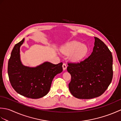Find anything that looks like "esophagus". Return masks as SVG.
Instances as JSON below:
<instances>
[{"label":"esophagus","instance_id":"34e87169","mask_svg":"<svg viewBox=\"0 0 121 121\" xmlns=\"http://www.w3.org/2000/svg\"><path fill=\"white\" fill-rule=\"evenodd\" d=\"M62 67H63V70H64V71H65L66 69V68H67V66H66V65L65 63H63V65H62Z\"/></svg>","mask_w":121,"mask_h":121}]
</instances>
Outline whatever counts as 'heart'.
Masks as SVG:
<instances>
[{
	"instance_id": "b5f03b06",
	"label": "heart",
	"mask_w": 121,
	"mask_h": 121,
	"mask_svg": "<svg viewBox=\"0 0 121 121\" xmlns=\"http://www.w3.org/2000/svg\"><path fill=\"white\" fill-rule=\"evenodd\" d=\"M62 52L65 55H70L69 58L73 62L82 60L87 55L89 52L88 47L81 42L74 40L69 42L62 46Z\"/></svg>"
}]
</instances>
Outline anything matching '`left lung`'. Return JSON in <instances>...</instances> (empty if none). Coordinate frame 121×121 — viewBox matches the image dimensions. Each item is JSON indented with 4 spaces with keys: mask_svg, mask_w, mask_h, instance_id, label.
Instances as JSON below:
<instances>
[{
    "mask_svg": "<svg viewBox=\"0 0 121 121\" xmlns=\"http://www.w3.org/2000/svg\"><path fill=\"white\" fill-rule=\"evenodd\" d=\"M95 38L94 47L88 58L78 63H69L71 75L69 88L74 97L89 99L99 97L106 91L113 77L112 53L105 43Z\"/></svg>",
    "mask_w": 121,
    "mask_h": 121,
    "instance_id": "obj_1",
    "label": "left lung"
}]
</instances>
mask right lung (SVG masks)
<instances>
[{
	"label": "right lung",
	"instance_id": "obj_1",
	"mask_svg": "<svg viewBox=\"0 0 121 121\" xmlns=\"http://www.w3.org/2000/svg\"><path fill=\"white\" fill-rule=\"evenodd\" d=\"M24 40L23 38L13 48L8 73L11 86L18 94L29 98L38 99L49 91L53 78L63 71V63L54 65L46 61L35 67L24 65L20 56V47Z\"/></svg>",
	"mask_w": 121,
	"mask_h": 121
}]
</instances>
